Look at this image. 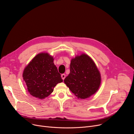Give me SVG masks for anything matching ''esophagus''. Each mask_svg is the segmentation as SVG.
<instances>
[{
	"mask_svg": "<svg viewBox=\"0 0 134 134\" xmlns=\"http://www.w3.org/2000/svg\"><path fill=\"white\" fill-rule=\"evenodd\" d=\"M65 77H66L65 74H62V79H63V80L65 79Z\"/></svg>",
	"mask_w": 134,
	"mask_h": 134,
	"instance_id": "1",
	"label": "esophagus"
}]
</instances>
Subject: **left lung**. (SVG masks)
Masks as SVG:
<instances>
[{"label": "left lung", "instance_id": "left-lung-1", "mask_svg": "<svg viewBox=\"0 0 134 134\" xmlns=\"http://www.w3.org/2000/svg\"><path fill=\"white\" fill-rule=\"evenodd\" d=\"M101 81V75L96 65L85 53L71 59L70 73L64 80L72 93L81 99L88 98L96 93Z\"/></svg>", "mask_w": 134, "mask_h": 134}]
</instances>
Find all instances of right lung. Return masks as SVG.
<instances>
[{"instance_id":"right-lung-1","label":"right lung","mask_w":134,"mask_h":134,"mask_svg":"<svg viewBox=\"0 0 134 134\" xmlns=\"http://www.w3.org/2000/svg\"><path fill=\"white\" fill-rule=\"evenodd\" d=\"M53 60V57L49 53H40L25 68L23 80L33 97L43 99L53 91L57 84L63 82Z\"/></svg>"}]
</instances>
